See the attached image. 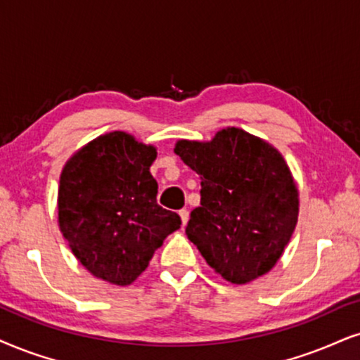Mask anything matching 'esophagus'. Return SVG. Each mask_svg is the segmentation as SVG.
Masks as SVG:
<instances>
[{
  "mask_svg": "<svg viewBox=\"0 0 360 360\" xmlns=\"http://www.w3.org/2000/svg\"><path fill=\"white\" fill-rule=\"evenodd\" d=\"M179 214H180V219H181V225H187V221H188V210H187V208H181Z\"/></svg>",
  "mask_w": 360,
  "mask_h": 360,
  "instance_id": "obj_1",
  "label": "esophagus"
}]
</instances>
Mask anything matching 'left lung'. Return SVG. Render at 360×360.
Here are the masks:
<instances>
[{"label":"left lung","mask_w":360,"mask_h":360,"mask_svg":"<svg viewBox=\"0 0 360 360\" xmlns=\"http://www.w3.org/2000/svg\"><path fill=\"white\" fill-rule=\"evenodd\" d=\"M175 153L200 176V207L185 233L225 281L247 283L281 259L299 215L295 181L267 141L225 128L207 143L180 140Z\"/></svg>","instance_id":"obj_1"}]
</instances>
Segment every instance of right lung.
I'll list each match as a JSON object with an SVG mask.
<instances>
[{
    "mask_svg": "<svg viewBox=\"0 0 360 360\" xmlns=\"http://www.w3.org/2000/svg\"><path fill=\"white\" fill-rule=\"evenodd\" d=\"M153 146L123 131L98 136L68 160L58 188V221L85 269L128 285L148 267L180 217L157 203Z\"/></svg>",
    "mask_w": 360,
    "mask_h": 360,
    "instance_id": "obj_1",
    "label": "right lung"
}]
</instances>
